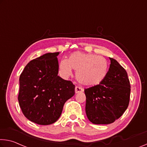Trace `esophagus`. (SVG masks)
Segmentation results:
<instances>
[{
	"mask_svg": "<svg viewBox=\"0 0 147 147\" xmlns=\"http://www.w3.org/2000/svg\"><path fill=\"white\" fill-rule=\"evenodd\" d=\"M74 91H75V93H76V94H78V93L82 92L83 91H84V89H83L82 88L79 87V86H76V87H75V89H74Z\"/></svg>",
	"mask_w": 147,
	"mask_h": 147,
	"instance_id": "34e87169",
	"label": "esophagus"
}]
</instances>
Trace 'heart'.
<instances>
[{
	"label": "heart",
	"instance_id": "1",
	"mask_svg": "<svg viewBox=\"0 0 147 147\" xmlns=\"http://www.w3.org/2000/svg\"><path fill=\"white\" fill-rule=\"evenodd\" d=\"M76 71V78L78 82L86 86H94L101 84L108 73L109 66L103 57L92 53L75 52L68 60L62 59L59 70L61 75L67 78L72 74V69Z\"/></svg>",
	"mask_w": 147,
	"mask_h": 147
}]
</instances>
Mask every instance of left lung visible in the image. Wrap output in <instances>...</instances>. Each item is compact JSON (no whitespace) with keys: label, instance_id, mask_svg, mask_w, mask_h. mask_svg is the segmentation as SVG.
Instances as JSON below:
<instances>
[{"label":"left lung","instance_id":"1","mask_svg":"<svg viewBox=\"0 0 147 147\" xmlns=\"http://www.w3.org/2000/svg\"><path fill=\"white\" fill-rule=\"evenodd\" d=\"M101 84L84 90L86 113L94 124H109L119 118L129 102L130 86L127 72L113 58Z\"/></svg>","mask_w":147,"mask_h":147}]
</instances>
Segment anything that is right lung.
I'll return each mask as SVG.
<instances>
[{
    "label": "right lung",
    "instance_id": "add662e5",
    "mask_svg": "<svg viewBox=\"0 0 147 147\" xmlns=\"http://www.w3.org/2000/svg\"><path fill=\"white\" fill-rule=\"evenodd\" d=\"M59 52L47 53L30 61L20 76L18 101L28 120L40 125L56 122L74 85L57 75Z\"/></svg>",
    "mask_w": 147,
    "mask_h": 147
}]
</instances>
